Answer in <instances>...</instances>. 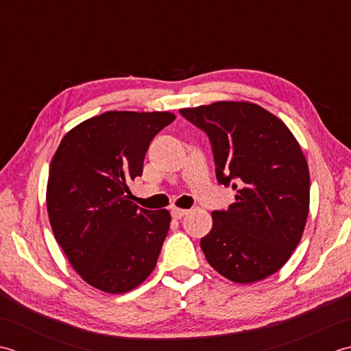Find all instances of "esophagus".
I'll use <instances>...</instances> for the list:
<instances>
[{
    "mask_svg": "<svg viewBox=\"0 0 351 351\" xmlns=\"http://www.w3.org/2000/svg\"><path fill=\"white\" fill-rule=\"evenodd\" d=\"M189 210L188 209H180V207H174L173 210H171V215L176 219H182L184 215H188Z\"/></svg>",
    "mask_w": 351,
    "mask_h": 351,
    "instance_id": "1",
    "label": "esophagus"
}]
</instances>
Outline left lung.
<instances>
[{
	"instance_id": "1",
	"label": "left lung",
	"mask_w": 351,
	"mask_h": 351,
	"mask_svg": "<svg viewBox=\"0 0 351 351\" xmlns=\"http://www.w3.org/2000/svg\"><path fill=\"white\" fill-rule=\"evenodd\" d=\"M209 136L217 180L238 192L199 241L207 262L234 283L277 273L298 245L309 213L306 157L282 119L248 101L180 109Z\"/></svg>"
}]
</instances>
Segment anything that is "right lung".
<instances>
[{"mask_svg": "<svg viewBox=\"0 0 351 351\" xmlns=\"http://www.w3.org/2000/svg\"><path fill=\"white\" fill-rule=\"evenodd\" d=\"M169 112L110 110L69 130L51 159L47 209L56 241L86 283L124 294L153 273L171 215L132 202L149 142Z\"/></svg>", "mask_w": 351, "mask_h": 351, "instance_id": "add662e5", "label": "right lung"}]
</instances>
